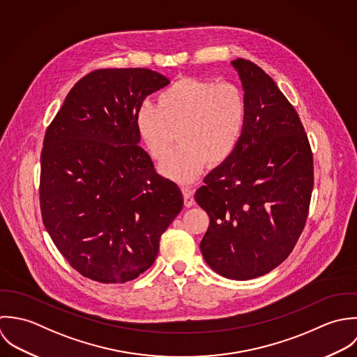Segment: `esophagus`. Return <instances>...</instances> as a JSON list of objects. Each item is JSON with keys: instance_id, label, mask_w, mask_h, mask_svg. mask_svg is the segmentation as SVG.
I'll use <instances>...</instances> for the list:
<instances>
[{"instance_id": "obj_1", "label": "esophagus", "mask_w": 357, "mask_h": 357, "mask_svg": "<svg viewBox=\"0 0 357 357\" xmlns=\"http://www.w3.org/2000/svg\"><path fill=\"white\" fill-rule=\"evenodd\" d=\"M183 199H185V206L192 207L195 204V189L192 186H183Z\"/></svg>"}]
</instances>
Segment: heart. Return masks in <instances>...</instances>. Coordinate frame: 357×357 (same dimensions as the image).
Instances as JSON below:
<instances>
[{
    "instance_id": "b5f03b06",
    "label": "heart",
    "mask_w": 357,
    "mask_h": 357,
    "mask_svg": "<svg viewBox=\"0 0 357 357\" xmlns=\"http://www.w3.org/2000/svg\"><path fill=\"white\" fill-rule=\"evenodd\" d=\"M247 117V98L237 84L183 77L160 92L157 105L143 103L137 112V128L154 160L167 155L178 131L181 144L162 161L160 171L185 183L206 164L216 167L231 157Z\"/></svg>"
}]
</instances>
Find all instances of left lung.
<instances>
[{
	"instance_id": "8db88e82",
	"label": "left lung",
	"mask_w": 357,
	"mask_h": 357,
	"mask_svg": "<svg viewBox=\"0 0 357 357\" xmlns=\"http://www.w3.org/2000/svg\"><path fill=\"white\" fill-rule=\"evenodd\" d=\"M248 103L243 138L196 192L210 216L200 250L218 275L250 280L292 252L313 190V154L294 106L276 82L247 59L233 61Z\"/></svg>"
}]
</instances>
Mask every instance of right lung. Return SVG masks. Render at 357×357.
<instances>
[{"instance_id": "obj_1", "label": "right lung", "mask_w": 357, "mask_h": 357, "mask_svg": "<svg viewBox=\"0 0 357 357\" xmlns=\"http://www.w3.org/2000/svg\"><path fill=\"white\" fill-rule=\"evenodd\" d=\"M169 79L149 69H98L68 93L41 151L40 208L65 259L86 279L123 284L155 261L183 207L178 185L138 144L137 112Z\"/></svg>"}]
</instances>
